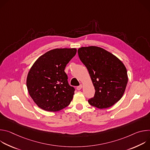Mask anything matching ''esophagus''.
Here are the masks:
<instances>
[{
    "instance_id": "34e87169",
    "label": "esophagus",
    "mask_w": 150,
    "mask_h": 150,
    "mask_svg": "<svg viewBox=\"0 0 150 150\" xmlns=\"http://www.w3.org/2000/svg\"><path fill=\"white\" fill-rule=\"evenodd\" d=\"M82 88V85L81 84L80 85H79V86H78V87H76V90H80Z\"/></svg>"
}]
</instances>
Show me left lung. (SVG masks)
<instances>
[{"label": "left lung", "mask_w": 150, "mask_h": 150, "mask_svg": "<svg viewBox=\"0 0 150 150\" xmlns=\"http://www.w3.org/2000/svg\"><path fill=\"white\" fill-rule=\"evenodd\" d=\"M81 61L87 68L95 88L90 105L106 109L123 96L127 83L126 68L115 55L96 46L82 47L78 50Z\"/></svg>", "instance_id": "1"}]
</instances>
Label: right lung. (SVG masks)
Here are the masks:
<instances>
[{"mask_svg": "<svg viewBox=\"0 0 150 150\" xmlns=\"http://www.w3.org/2000/svg\"><path fill=\"white\" fill-rule=\"evenodd\" d=\"M76 53L75 48L55 49L41 56L33 64L27 76V87L41 109L57 112L70 104L75 88L69 85L64 70Z\"/></svg>", "mask_w": 150, "mask_h": 150, "instance_id": "1", "label": "right lung"}]
</instances>
